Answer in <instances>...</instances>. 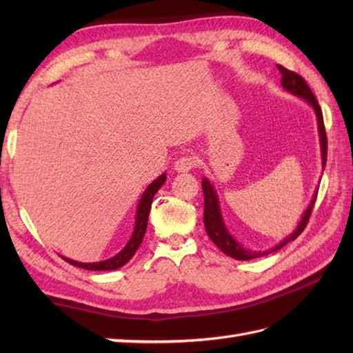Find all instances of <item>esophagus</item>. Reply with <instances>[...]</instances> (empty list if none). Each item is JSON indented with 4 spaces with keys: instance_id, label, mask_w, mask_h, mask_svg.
Here are the masks:
<instances>
[{
    "instance_id": "34e87169",
    "label": "esophagus",
    "mask_w": 353,
    "mask_h": 353,
    "mask_svg": "<svg viewBox=\"0 0 353 353\" xmlns=\"http://www.w3.org/2000/svg\"><path fill=\"white\" fill-rule=\"evenodd\" d=\"M196 167V159L192 156H182L174 162V170L177 172H186Z\"/></svg>"
}]
</instances>
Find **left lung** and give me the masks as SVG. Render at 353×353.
<instances>
[{"label": "left lung", "mask_w": 353, "mask_h": 353, "mask_svg": "<svg viewBox=\"0 0 353 353\" xmlns=\"http://www.w3.org/2000/svg\"><path fill=\"white\" fill-rule=\"evenodd\" d=\"M282 74V88L285 91L299 97L302 99L305 103H308L312 108L314 114H316L317 119V132H319V142H320V156H321V167L325 168L326 165V154H327V139H326V132H325V124H323V115H321V109L319 106V101L316 99V95L312 94L311 88L306 85V81L299 76V74L285 70L283 66H277ZM201 190H203V196H205V212H203V221H205V229L208 236L212 239V243L219 247V249L228 254V256L238 259V261H249L254 258H261L265 256V254L276 252L282 249L285 244H288L290 241H294V239L302 234V230L305 229L306 223L310 220V215L312 211V206L316 203V197H317V190L314 192V196L310 201L308 208L305 209L302 214L301 221L297 223V226L294 230L288 234L285 238H282L279 243L276 245L270 247V249L265 250H252L247 249L238 239L230 234L226 223H224L223 214H221V208H220V200H219V194H216L215 186L211 183L208 177H203L201 181Z\"/></svg>", "instance_id": "1"}]
</instances>
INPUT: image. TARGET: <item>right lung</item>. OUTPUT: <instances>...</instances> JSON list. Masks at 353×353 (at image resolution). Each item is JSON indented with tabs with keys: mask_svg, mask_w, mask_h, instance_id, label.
Returning a JSON list of instances; mask_svg holds the SVG:
<instances>
[{
	"mask_svg": "<svg viewBox=\"0 0 353 353\" xmlns=\"http://www.w3.org/2000/svg\"><path fill=\"white\" fill-rule=\"evenodd\" d=\"M167 181V174L162 172V174L154 179V181L150 183L145 191L142 192V196L139 199V203L137 208V216H134V228L132 232V236L127 244L123 247L121 252H118L115 256H112L109 259L99 261V262H80V261H74L66 256H62L66 262H70L71 265L79 267V268H85V270H92V272H110V270H117L125 265L127 262L132 259V256L137 250L139 249V245L142 243V238L145 235L147 230V223H148V214H150V208H152V201L154 194L159 191L161 186Z\"/></svg>",
	"mask_w": 353,
	"mask_h": 353,
	"instance_id": "right-lung-1",
	"label": "right lung"
}]
</instances>
